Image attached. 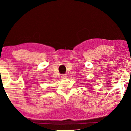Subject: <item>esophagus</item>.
I'll list each match as a JSON object with an SVG mask.
<instances>
[{
  "instance_id": "1",
  "label": "esophagus",
  "mask_w": 131,
  "mask_h": 131,
  "mask_svg": "<svg viewBox=\"0 0 131 131\" xmlns=\"http://www.w3.org/2000/svg\"><path fill=\"white\" fill-rule=\"evenodd\" d=\"M68 77V76H67V74H62L61 76V79H66Z\"/></svg>"
}]
</instances>
